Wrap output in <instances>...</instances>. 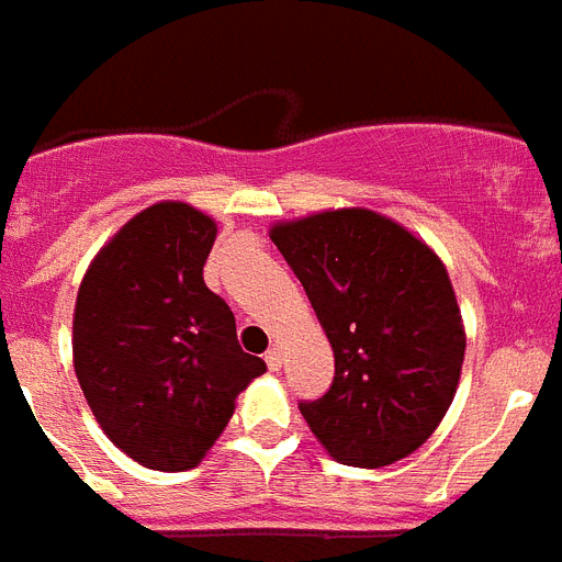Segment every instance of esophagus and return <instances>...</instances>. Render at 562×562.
I'll return each mask as SVG.
<instances>
[{"label":"esophagus","instance_id":"34e87169","mask_svg":"<svg viewBox=\"0 0 562 562\" xmlns=\"http://www.w3.org/2000/svg\"><path fill=\"white\" fill-rule=\"evenodd\" d=\"M266 363H268V369H271V372H280V369H282V352H280V349H268Z\"/></svg>","mask_w":562,"mask_h":562}]
</instances>
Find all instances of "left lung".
I'll use <instances>...</instances> for the list:
<instances>
[{
	"mask_svg": "<svg viewBox=\"0 0 562 562\" xmlns=\"http://www.w3.org/2000/svg\"><path fill=\"white\" fill-rule=\"evenodd\" d=\"M335 352V381L300 413L331 459L384 468L430 439L456 395L462 314L441 259L372 210L271 231Z\"/></svg>",
	"mask_w": 562,
	"mask_h": 562,
	"instance_id": "left-lung-1",
	"label": "left lung"
}]
</instances>
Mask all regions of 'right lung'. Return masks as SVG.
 Masks as SVG:
<instances>
[{"mask_svg":"<svg viewBox=\"0 0 562 562\" xmlns=\"http://www.w3.org/2000/svg\"><path fill=\"white\" fill-rule=\"evenodd\" d=\"M216 222L161 202L126 222L86 271L75 305V372L123 453L153 471L202 462L234 401L266 372L241 352L231 305L204 285Z\"/></svg>","mask_w":562,"mask_h":562,"instance_id":"1","label":"right lung"}]
</instances>
